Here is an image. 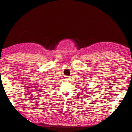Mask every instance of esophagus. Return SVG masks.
<instances>
[{
    "label": "esophagus",
    "instance_id": "obj_1",
    "mask_svg": "<svg viewBox=\"0 0 132 132\" xmlns=\"http://www.w3.org/2000/svg\"><path fill=\"white\" fill-rule=\"evenodd\" d=\"M67 79V80H69V79Z\"/></svg>",
    "mask_w": 132,
    "mask_h": 132
}]
</instances>
